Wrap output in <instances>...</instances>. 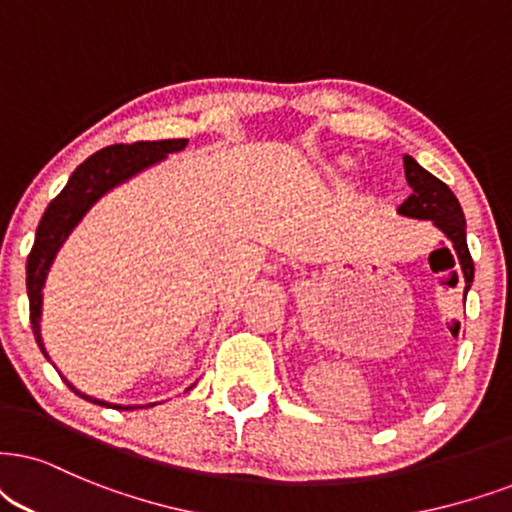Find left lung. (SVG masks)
<instances>
[{"mask_svg":"<svg viewBox=\"0 0 512 512\" xmlns=\"http://www.w3.org/2000/svg\"><path fill=\"white\" fill-rule=\"evenodd\" d=\"M404 174L411 186V196L399 205V212L406 217L432 219L444 231L446 238L454 243L465 276V290H468L472 276H475V264H472L468 241H465V217L461 203L444 181L423 170L411 155H404Z\"/></svg>","mask_w":512,"mask_h":512,"instance_id":"obj_1","label":"left lung"}]
</instances>
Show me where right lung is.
<instances>
[{
	"label": "right lung",
	"instance_id": "1",
	"mask_svg": "<svg viewBox=\"0 0 512 512\" xmlns=\"http://www.w3.org/2000/svg\"><path fill=\"white\" fill-rule=\"evenodd\" d=\"M189 139H163V141H137V144H115L101 148L94 155H89L77 170L70 174L66 189L51 200L47 212H44L40 226H37L35 245H32L28 255V297H30V323L32 333L40 349L44 352L42 335H40V316H42V288L47 271L54 262L58 248L66 241L75 224L80 222L92 205L99 200L103 193L111 191L120 181H125L144 170V167L163 160L167 153L181 151L186 148ZM47 357V352H44ZM70 390L80 394L82 399L94 401V404L111 406L106 401L92 399L87 394L77 392L68 383ZM113 409L127 411L129 406H113Z\"/></svg>",
	"mask_w": 512,
	"mask_h": 512
}]
</instances>
